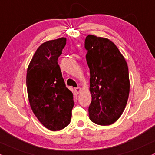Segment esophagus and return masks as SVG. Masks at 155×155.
Instances as JSON below:
<instances>
[{
	"label": "esophagus",
	"mask_w": 155,
	"mask_h": 155,
	"mask_svg": "<svg viewBox=\"0 0 155 155\" xmlns=\"http://www.w3.org/2000/svg\"><path fill=\"white\" fill-rule=\"evenodd\" d=\"M81 87H78L75 88V91H76V93H77V94H79L80 92H81Z\"/></svg>",
	"instance_id": "1"
}]
</instances>
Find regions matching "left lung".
Instances as JSON below:
<instances>
[{
	"instance_id": "left-lung-1",
	"label": "left lung",
	"mask_w": 155,
	"mask_h": 155,
	"mask_svg": "<svg viewBox=\"0 0 155 155\" xmlns=\"http://www.w3.org/2000/svg\"><path fill=\"white\" fill-rule=\"evenodd\" d=\"M85 48L91 74L90 119L98 125H110L121 116L129 98L127 63L117 47L106 38L87 36Z\"/></svg>"
}]
</instances>
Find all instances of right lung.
I'll return each mask as SVG.
<instances>
[{
    "instance_id": "1",
    "label": "right lung",
    "mask_w": 155,
    "mask_h": 155,
    "mask_svg": "<svg viewBox=\"0 0 155 155\" xmlns=\"http://www.w3.org/2000/svg\"><path fill=\"white\" fill-rule=\"evenodd\" d=\"M66 45L64 37L39 47L28 67L26 87L34 114L51 131L64 129L71 121L73 94L66 87L57 60Z\"/></svg>"
}]
</instances>
